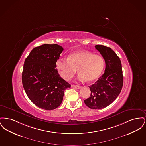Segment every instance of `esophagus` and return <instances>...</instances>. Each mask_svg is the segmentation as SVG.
Returning <instances> with one entry per match:
<instances>
[{
  "label": "esophagus",
  "mask_w": 146,
  "mask_h": 146,
  "mask_svg": "<svg viewBox=\"0 0 146 146\" xmlns=\"http://www.w3.org/2000/svg\"><path fill=\"white\" fill-rule=\"evenodd\" d=\"M71 86H72V88H75V89H79L80 88V86L76 85H73V84L71 85Z\"/></svg>",
  "instance_id": "obj_1"
}]
</instances>
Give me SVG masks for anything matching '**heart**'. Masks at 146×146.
Listing matches in <instances>:
<instances>
[{"label":"heart","instance_id":"1","mask_svg":"<svg viewBox=\"0 0 146 146\" xmlns=\"http://www.w3.org/2000/svg\"><path fill=\"white\" fill-rule=\"evenodd\" d=\"M103 57L88 51L82 50L72 53L67 58H60L56 62V67L60 76L70 80L78 70V79L90 83L101 76L104 69Z\"/></svg>","mask_w":146,"mask_h":146}]
</instances>
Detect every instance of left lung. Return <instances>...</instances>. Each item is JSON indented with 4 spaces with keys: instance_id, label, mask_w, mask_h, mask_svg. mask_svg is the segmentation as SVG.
<instances>
[{
    "instance_id": "1",
    "label": "left lung",
    "mask_w": 146,
    "mask_h": 146,
    "mask_svg": "<svg viewBox=\"0 0 146 146\" xmlns=\"http://www.w3.org/2000/svg\"><path fill=\"white\" fill-rule=\"evenodd\" d=\"M95 48L104 58V74L94 84L89 86L90 96L84 100L91 109L100 110L106 107L117 98L123 85V75L120 60L110 48L97 45Z\"/></svg>"
}]
</instances>
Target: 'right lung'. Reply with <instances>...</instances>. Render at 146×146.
Returning a JSON list of instances; mask_svg holds the SVG:
<instances>
[{
	"label": "right lung",
	"instance_id": "obj_1",
	"mask_svg": "<svg viewBox=\"0 0 146 146\" xmlns=\"http://www.w3.org/2000/svg\"><path fill=\"white\" fill-rule=\"evenodd\" d=\"M63 48L57 44H44L33 49L26 58L22 82L29 100L45 110H53L62 102L64 90L70 85L56 69Z\"/></svg>",
	"mask_w": 146,
	"mask_h": 146
}]
</instances>
